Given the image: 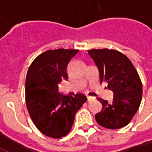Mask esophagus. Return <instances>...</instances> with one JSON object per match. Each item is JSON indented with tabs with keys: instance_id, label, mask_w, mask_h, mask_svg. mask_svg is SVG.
Wrapping results in <instances>:
<instances>
[{
	"instance_id": "esophagus-1",
	"label": "esophagus",
	"mask_w": 152,
	"mask_h": 152,
	"mask_svg": "<svg viewBox=\"0 0 152 152\" xmlns=\"http://www.w3.org/2000/svg\"><path fill=\"white\" fill-rule=\"evenodd\" d=\"M95 99L94 97H92V96H87V100H88V102H91L92 100Z\"/></svg>"
}]
</instances>
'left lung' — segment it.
Returning a JSON list of instances; mask_svg holds the SVG:
<instances>
[{
  "mask_svg": "<svg viewBox=\"0 0 152 152\" xmlns=\"http://www.w3.org/2000/svg\"><path fill=\"white\" fill-rule=\"evenodd\" d=\"M89 55L98 67L100 82L113 92L112 102L98 99L102 111L95 115L101 126L110 129L127 125L139 107L142 96L140 77L131 61L117 50H91Z\"/></svg>",
  "mask_w": 152,
  "mask_h": 152,
  "instance_id": "left-lung-1",
  "label": "left lung"
}]
</instances>
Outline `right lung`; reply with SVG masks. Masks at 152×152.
<instances>
[{
	"label": "right lung",
	"instance_id": "add662e5",
	"mask_svg": "<svg viewBox=\"0 0 152 152\" xmlns=\"http://www.w3.org/2000/svg\"><path fill=\"white\" fill-rule=\"evenodd\" d=\"M78 52L47 50L35 58L28 71L25 94L28 113L37 128L48 137L60 138L68 134L76 113L87 100L82 94L70 96L58 92V84L68 79V63Z\"/></svg>",
	"mask_w": 152,
	"mask_h": 152
}]
</instances>
